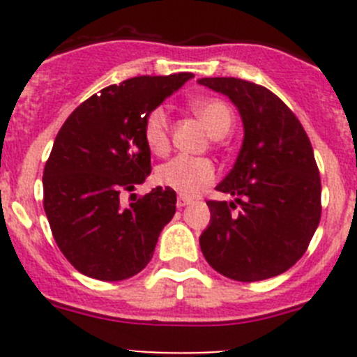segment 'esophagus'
I'll return each mask as SVG.
<instances>
[{"instance_id": "esophagus-1", "label": "esophagus", "mask_w": 357, "mask_h": 357, "mask_svg": "<svg viewBox=\"0 0 357 357\" xmlns=\"http://www.w3.org/2000/svg\"><path fill=\"white\" fill-rule=\"evenodd\" d=\"M191 202H193V200H191V198H188V197H178V198H176V207H181V209H182V207L189 206Z\"/></svg>"}]
</instances>
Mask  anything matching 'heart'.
<instances>
[{
	"instance_id": "b5f03b06",
	"label": "heart",
	"mask_w": 357,
	"mask_h": 357,
	"mask_svg": "<svg viewBox=\"0 0 357 357\" xmlns=\"http://www.w3.org/2000/svg\"><path fill=\"white\" fill-rule=\"evenodd\" d=\"M191 110L202 119L207 130L214 135L227 134L232 127L234 114L220 98H198L191 102ZM144 143L153 153L162 155L169 148V116L164 107H155L144 118ZM216 178V168L209 159L176 155L160 164L155 172V182L181 193L182 197H197L202 189L211 185Z\"/></svg>"
}]
</instances>
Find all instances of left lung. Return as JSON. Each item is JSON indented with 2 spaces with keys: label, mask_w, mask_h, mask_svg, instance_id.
I'll return each instance as SVG.
<instances>
[{
  "label": "left lung",
  "mask_w": 357,
  "mask_h": 357,
  "mask_svg": "<svg viewBox=\"0 0 357 357\" xmlns=\"http://www.w3.org/2000/svg\"><path fill=\"white\" fill-rule=\"evenodd\" d=\"M241 116L245 137L234 168L216 185L234 202L209 200L202 254L241 282L280 275L301 259L320 223L321 184L304 127L279 96L241 78H200ZM240 206L236 215L231 209Z\"/></svg>",
  "instance_id": "8db88e82"
}]
</instances>
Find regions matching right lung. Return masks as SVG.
I'll return each instance as SVG.
<instances>
[{"mask_svg":"<svg viewBox=\"0 0 357 357\" xmlns=\"http://www.w3.org/2000/svg\"><path fill=\"white\" fill-rule=\"evenodd\" d=\"M193 77L175 73L109 85L73 110L56 134L44 166V211L61 252L84 275L125 280L150 263L175 214V191L159 185L127 207L121 197L151 172L144 118Z\"/></svg>","mask_w":357,"mask_h":357,"instance_id":"1","label":"right lung"}]
</instances>
